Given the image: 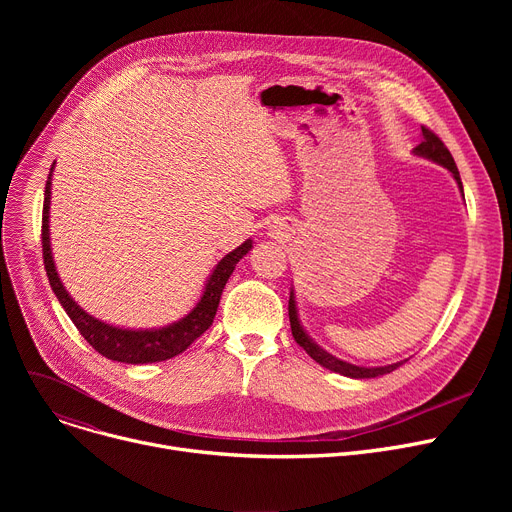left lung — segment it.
Segmentation results:
<instances>
[{
    "instance_id": "1",
    "label": "left lung",
    "mask_w": 512,
    "mask_h": 512,
    "mask_svg": "<svg viewBox=\"0 0 512 512\" xmlns=\"http://www.w3.org/2000/svg\"><path fill=\"white\" fill-rule=\"evenodd\" d=\"M421 143L413 149L415 155L419 157H425V159H432L436 161V164H440L442 168H446L456 184H459L461 193H463V182H461V174L459 170H456V164L454 159L450 155V151L446 149V145L438 139V134H434L429 128L421 126ZM288 317H290V330H292V336L294 340H297L299 346H303L307 355L317 361L321 367H326L334 373H340V375H346V378H353V380H367V378H378V375H384V373H390L394 371L396 367H400L405 361H398V363H392V365H384V367H361V365H353V363H346L334 355H330L328 351H324V348L317 346L309 334L305 332V328L301 326V319H299V311H297V301H294V290H290V301H288Z\"/></svg>"
}]
</instances>
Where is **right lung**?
Masks as SVG:
<instances>
[{
  "label": "right lung",
  "mask_w": 512,
  "mask_h": 512,
  "mask_svg": "<svg viewBox=\"0 0 512 512\" xmlns=\"http://www.w3.org/2000/svg\"><path fill=\"white\" fill-rule=\"evenodd\" d=\"M53 172V168H51ZM51 172L45 184V201H43V226H41V238H43V263L45 272L51 284V290L56 292V297L72 324L83 334V338L95 348V351L107 359L118 361V363H130V365H143V363H157L166 361L182 351H186L211 324L215 311H218L220 297L224 292V286L228 278L234 272V265L245 257L251 247L253 240H245L240 247H236L232 253L222 257L218 265L213 267V272L205 284L203 297L193 307V311L184 315L182 319L174 321V324L157 330H126L105 324V321L89 315L87 311L80 309L70 294L66 292L58 272L56 263H53L51 245H49V199H51Z\"/></svg>",
  "instance_id": "right-lung-1"
}]
</instances>
